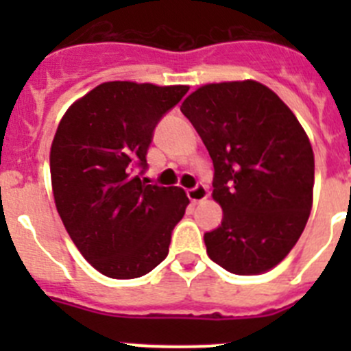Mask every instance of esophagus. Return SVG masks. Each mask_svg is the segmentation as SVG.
Segmentation results:
<instances>
[{
    "label": "esophagus",
    "instance_id": "obj_1",
    "mask_svg": "<svg viewBox=\"0 0 351 351\" xmlns=\"http://www.w3.org/2000/svg\"><path fill=\"white\" fill-rule=\"evenodd\" d=\"M207 197H209V190H207V186L204 184H198L195 186V188H191V190H188V198H190L193 204L202 202Z\"/></svg>",
    "mask_w": 351,
    "mask_h": 351
}]
</instances>
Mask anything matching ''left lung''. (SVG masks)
<instances>
[{"label": "left lung", "instance_id": "8db88e82", "mask_svg": "<svg viewBox=\"0 0 351 351\" xmlns=\"http://www.w3.org/2000/svg\"><path fill=\"white\" fill-rule=\"evenodd\" d=\"M214 165L223 221L207 255L239 276L271 271L291 251L313 207L315 154L288 105L256 80L214 82L181 105Z\"/></svg>", "mask_w": 351, "mask_h": 351}]
</instances>
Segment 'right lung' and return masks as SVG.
I'll use <instances>...</instances> for the list:
<instances>
[{"instance_id": "right-lung-1", "label": "right lung", "mask_w": 351, "mask_h": 351, "mask_svg": "<svg viewBox=\"0 0 351 351\" xmlns=\"http://www.w3.org/2000/svg\"><path fill=\"white\" fill-rule=\"evenodd\" d=\"M188 86L112 80L68 107L51 145L56 209L80 255L112 280L141 278L169 255L190 204L179 186L137 173L160 117Z\"/></svg>"}]
</instances>
